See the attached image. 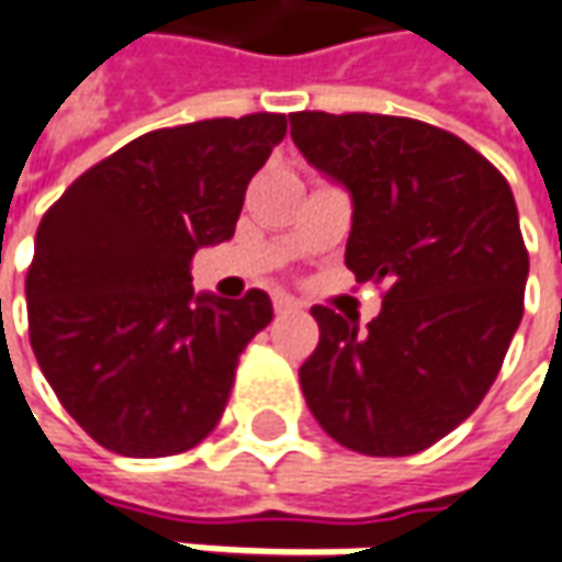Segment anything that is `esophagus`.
Wrapping results in <instances>:
<instances>
[{"instance_id": "obj_1", "label": "esophagus", "mask_w": 562, "mask_h": 562, "mask_svg": "<svg viewBox=\"0 0 562 562\" xmlns=\"http://www.w3.org/2000/svg\"><path fill=\"white\" fill-rule=\"evenodd\" d=\"M273 311L277 313H289V311H297V301L289 295H277L273 297Z\"/></svg>"}]
</instances>
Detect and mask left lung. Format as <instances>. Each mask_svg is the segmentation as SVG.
Listing matches in <instances>:
<instances>
[{"label": "left lung", "instance_id": "obj_1", "mask_svg": "<svg viewBox=\"0 0 562 562\" xmlns=\"http://www.w3.org/2000/svg\"><path fill=\"white\" fill-rule=\"evenodd\" d=\"M292 140L353 202L345 265L381 313L313 307V418L362 456H415L486 396L522 319L529 255L507 181L461 137L378 113H292Z\"/></svg>", "mask_w": 562, "mask_h": 562}]
</instances>
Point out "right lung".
<instances>
[{
  "label": "right lung",
  "instance_id": "right-lung-1",
  "mask_svg": "<svg viewBox=\"0 0 562 562\" xmlns=\"http://www.w3.org/2000/svg\"><path fill=\"white\" fill-rule=\"evenodd\" d=\"M282 113L135 137L45 212L26 273L30 345L76 425L110 452L178 456L221 422L239 353L273 319L261 289L193 292L196 249L227 243Z\"/></svg>",
  "mask_w": 562,
  "mask_h": 562
}]
</instances>
